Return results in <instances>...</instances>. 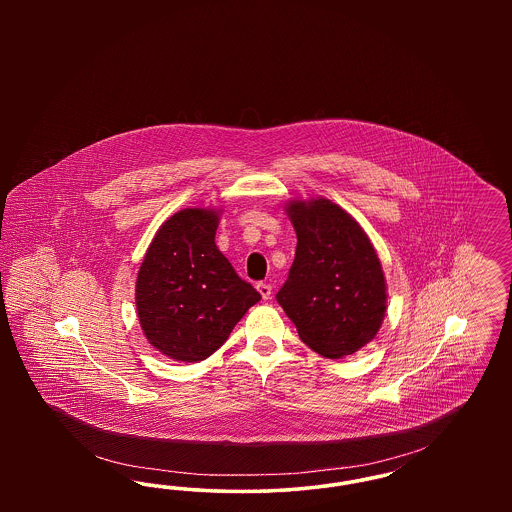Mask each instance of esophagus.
Here are the masks:
<instances>
[{
  "label": "esophagus",
  "mask_w": 512,
  "mask_h": 512,
  "mask_svg": "<svg viewBox=\"0 0 512 512\" xmlns=\"http://www.w3.org/2000/svg\"><path fill=\"white\" fill-rule=\"evenodd\" d=\"M257 292L261 293V297H263L265 301H268L270 295H272V286L265 284V282H259V284H257Z\"/></svg>",
  "instance_id": "esophagus-1"
}]
</instances>
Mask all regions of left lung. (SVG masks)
<instances>
[{
    "label": "left lung",
    "instance_id": "8db88e82",
    "mask_svg": "<svg viewBox=\"0 0 512 512\" xmlns=\"http://www.w3.org/2000/svg\"><path fill=\"white\" fill-rule=\"evenodd\" d=\"M297 247L276 293L297 334L318 355H353L378 334L386 315V278L361 224L330 199L286 205Z\"/></svg>",
    "mask_w": 512,
    "mask_h": 512
}]
</instances>
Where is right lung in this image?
<instances>
[{
    "instance_id": "add662e5",
    "label": "right lung",
    "mask_w": 512,
    "mask_h": 512,
    "mask_svg": "<svg viewBox=\"0 0 512 512\" xmlns=\"http://www.w3.org/2000/svg\"><path fill=\"white\" fill-rule=\"evenodd\" d=\"M220 211L182 209L147 247L136 309L147 341L174 361L197 363L228 340L261 293L242 280L215 244Z\"/></svg>"
}]
</instances>
